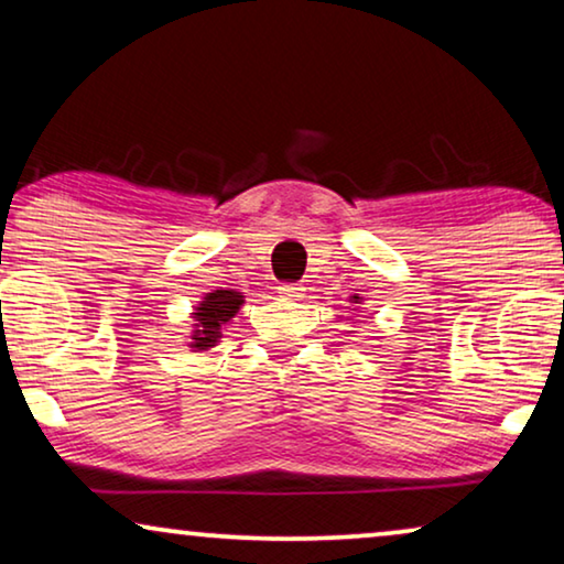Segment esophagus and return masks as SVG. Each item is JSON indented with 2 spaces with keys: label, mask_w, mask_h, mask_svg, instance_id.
Wrapping results in <instances>:
<instances>
[{
  "label": "esophagus",
  "mask_w": 564,
  "mask_h": 564,
  "mask_svg": "<svg viewBox=\"0 0 564 564\" xmlns=\"http://www.w3.org/2000/svg\"><path fill=\"white\" fill-rule=\"evenodd\" d=\"M280 295L282 297H290V300H295V297H300L303 295V288H300V284H292V282H288V284H280Z\"/></svg>",
  "instance_id": "1"
}]
</instances>
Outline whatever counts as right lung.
I'll return each mask as SVG.
<instances>
[{
	"label": "right lung",
	"mask_w": 564,
	"mask_h": 564,
	"mask_svg": "<svg viewBox=\"0 0 564 564\" xmlns=\"http://www.w3.org/2000/svg\"><path fill=\"white\" fill-rule=\"evenodd\" d=\"M243 297L234 290H215L197 307L195 318L199 321V330H195V349H207L220 338V326L234 318Z\"/></svg>",
	"instance_id": "add662e5"
}]
</instances>
